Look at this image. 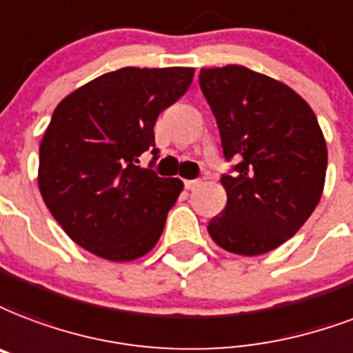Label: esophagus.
Returning a JSON list of instances; mask_svg holds the SVG:
<instances>
[{
    "label": "esophagus",
    "instance_id": "1",
    "mask_svg": "<svg viewBox=\"0 0 353 353\" xmlns=\"http://www.w3.org/2000/svg\"><path fill=\"white\" fill-rule=\"evenodd\" d=\"M200 185V179H188V181H185V188H187V190H194V188H198Z\"/></svg>",
    "mask_w": 353,
    "mask_h": 353
}]
</instances>
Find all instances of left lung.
Wrapping results in <instances>:
<instances>
[{
  "instance_id": "8db88e82",
  "label": "left lung",
  "mask_w": 353,
  "mask_h": 353,
  "mask_svg": "<svg viewBox=\"0 0 353 353\" xmlns=\"http://www.w3.org/2000/svg\"><path fill=\"white\" fill-rule=\"evenodd\" d=\"M200 87L216 118L233 176L228 203L207 231L220 248L263 255L296 235L319 205L327 148L309 103L289 85L242 64L201 68Z\"/></svg>"
}]
</instances>
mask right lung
<instances>
[{
	"instance_id": "obj_1",
	"label": "right lung",
	"mask_w": 353,
	"mask_h": 353,
	"mask_svg": "<svg viewBox=\"0 0 353 353\" xmlns=\"http://www.w3.org/2000/svg\"><path fill=\"white\" fill-rule=\"evenodd\" d=\"M194 79V68H120L55 107L39 153L42 200L64 233L101 259L152 252L183 181L137 166L153 125ZM153 155L157 150H152Z\"/></svg>"
}]
</instances>
